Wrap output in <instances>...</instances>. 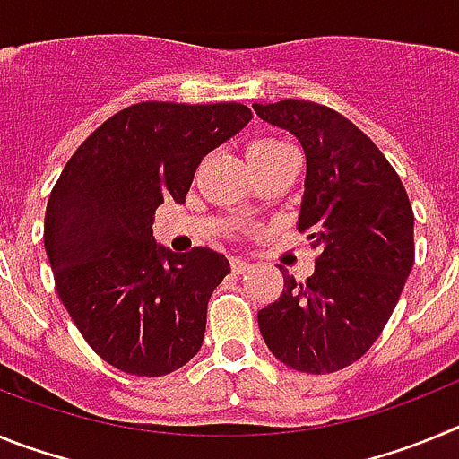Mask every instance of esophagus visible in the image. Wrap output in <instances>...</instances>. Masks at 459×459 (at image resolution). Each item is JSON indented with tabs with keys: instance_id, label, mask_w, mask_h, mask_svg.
Here are the masks:
<instances>
[{
	"instance_id": "obj_1",
	"label": "esophagus",
	"mask_w": 459,
	"mask_h": 459,
	"mask_svg": "<svg viewBox=\"0 0 459 459\" xmlns=\"http://www.w3.org/2000/svg\"><path fill=\"white\" fill-rule=\"evenodd\" d=\"M230 266H232L234 273H246V271L250 269L248 262H246V259H238V257H232V259H230Z\"/></svg>"
}]
</instances>
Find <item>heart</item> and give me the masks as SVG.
Returning a JSON list of instances; mask_svg holds the SVG:
<instances>
[{
	"label": "heart",
	"instance_id": "1",
	"mask_svg": "<svg viewBox=\"0 0 459 459\" xmlns=\"http://www.w3.org/2000/svg\"><path fill=\"white\" fill-rule=\"evenodd\" d=\"M287 147V142L278 140V137H259L250 144V158H257V156H269V153L278 152V149Z\"/></svg>",
	"mask_w": 459,
	"mask_h": 459
}]
</instances>
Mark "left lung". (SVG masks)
Returning a JSON list of instances; mask_svg holds the SVG:
<instances>
[{
    "mask_svg": "<svg viewBox=\"0 0 459 459\" xmlns=\"http://www.w3.org/2000/svg\"><path fill=\"white\" fill-rule=\"evenodd\" d=\"M253 109L299 137L306 193L299 232L317 250L315 273L257 312L266 347L287 368L324 375L351 366L386 326L413 266V211L386 156L347 117L287 99Z\"/></svg>",
    "mask_w": 459,
    "mask_h": 459,
    "instance_id": "left-lung-1",
    "label": "left lung"
}]
</instances>
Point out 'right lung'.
I'll use <instances>...</instances> for the list:
<instances>
[{
  "label": "right lung",
  "instance_id": "obj_1",
  "mask_svg": "<svg viewBox=\"0 0 459 459\" xmlns=\"http://www.w3.org/2000/svg\"><path fill=\"white\" fill-rule=\"evenodd\" d=\"M250 119L241 103H135L100 124L59 174L43 230L56 294L117 370L163 377L200 351L230 262L211 248H160L153 213L165 200L186 202L202 158Z\"/></svg>",
  "mask_w": 459,
  "mask_h": 459
}]
</instances>
